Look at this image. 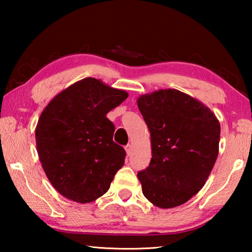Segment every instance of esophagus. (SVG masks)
Wrapping results in <instances>:
<instances>
[{"mask_svg":"<svg viewBox=\"0 0 252 252\" xmlns=\"http://www.w3.org/2000/svg\"><path fill=\"white\" fill-rule=\"evenodd\" d=\"M126 156L130 157L131 156V152H132V146L131 144H127V146H126Z\"/></svg>","mask_w":252,"mask_h":252,"instance_id":"obj_1","label":"esophagus"}]
</instances>
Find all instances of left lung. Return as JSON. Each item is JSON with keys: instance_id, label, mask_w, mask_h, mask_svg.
Wrapping results in <instances>:
<instances>
[{"instance_id": "left-lung-1", "label": "left lung", "mask_w": 252, "mask_h": 252, "mask_svg": "<svg viewBox=\"0 0 252 252\" xmlns=\"http://www.w3.org/2000/svg\"><path fill=\"white\" fill-rule=\"evenodd\" d=\"M152 158L138 173L142 192L161 209L186 203L206 185L219 153L220 123L201 101L176 89L140 95Z\"/></svg>"}]
</instances>
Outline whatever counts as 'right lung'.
<instances>
[{"label":"right lung","instance_id":"1","mask_svg":"<svg viewBox=\"0 0 252 252\" xmlns=\"http://www.w3.org/2000/svg\"><path fill=\"white\" fill-rule=\"evenodd\" d=\"M127 92L94 78L78 81L51 100L35 127L36 150L51 185L63 197L89 203L109 190L125 164L106 114Z\"/></svg>","mask_w":252,"mask_h":252}]
</instances>
